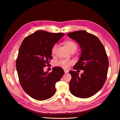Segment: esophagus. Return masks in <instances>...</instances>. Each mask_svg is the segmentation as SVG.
<instances>
[{
    "instance_id": "obj_1",
    "label": "esophagus",
    "mask_w": 120,
    "mask_h": 120,
    "mask_svg": "<svg viewBox=\"0 0 120 120\" xmlns=\"http://www.w3.org/2000/svg\"><path fill=\"white\" fill-rule=\"evenodd\" d=\"M64 71L65 74H67V73L69 72V71L67 70H64Z\"/></svg>"
}]
</instances>
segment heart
Returning <instances> with one entry per match:
<instances>
[{"label": "heart", "instance_id": "1", "mask_svg": "<svg viewBox=\"0 0 120 120\" xmlns=\"http://www.w3.org/2000/svg\"><path fill=\"white\" fill-rule=\"evenodd\" d=\"M65 45L68 48L71 52H75L77 49V45L75 42L72 41L68 40L64 42ZM58 48V44L56 43L52 45L51 51L53 55L56 54ZM74 64V61L72 60H67L64 59H61L57 61H56L55 64L56 66L60 67L64 69H68L70 67V66Z\"/></svg>", "mask_w": 120, "mask_h": 120}]
</instances>
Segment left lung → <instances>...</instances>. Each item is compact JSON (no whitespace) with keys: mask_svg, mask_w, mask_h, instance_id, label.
I'll list each match as a JSON object with an SVG mask.
<instances>
[{"mask_svg":"<svg viewBox=\"0 0 120 120\" xmlns=\"http://www.w3.org/2000/svg\"><path fill=\"white\" fill-rule=\"evenodd\" d=\"M68 36L78 43L82 54L74 70H83L79 75L75 71H69L71 79L70 92L75 96L86 98L93 96L102 88L107 78L109 60L105 48L96 36L85 31L68 33Z\"/></svg>","mask_w":120,"mask_h":120,"instance_id":"obj_1","label":"left lung"}]
</instances>
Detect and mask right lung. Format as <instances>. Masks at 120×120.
Listing matches in <instances>:
<instances>
[{"instance_id":"right-lung-1","label":"right lung","mask_w":120,"mask_h":120,"mask_svg":"<svg viewBox=\"0 0 120 120\" xmlns=\"http://www.w3.org/2000/svg\"><path fill=\"white\" fill-rule=\"evenodd\" d=\"M64 33L37 31L24 38L20 46L16 66L22 88L30 96L38 101L52 97L56 92V83L64 74L59 67L52 72H44L52 60L51 49Z\"/></svg>"}]
</instances>
